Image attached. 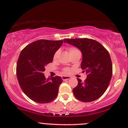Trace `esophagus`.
Masks as SVG:
<instances>
[{
    "label": "esophagus",
    "mask_w": 128,
    "mask_h": 128,
    "mask_svg": "<svg viewBox=\"0 0 128 128\" xmlns=\"http://www.w3.org/2000/svg\"><path fill=\"white\" fill-rule=\"evenodd\" d=\"M70 78V76H62V79L63 80H69Z\"/></svg>",
    "instance_id": "1"
}]
</instances>
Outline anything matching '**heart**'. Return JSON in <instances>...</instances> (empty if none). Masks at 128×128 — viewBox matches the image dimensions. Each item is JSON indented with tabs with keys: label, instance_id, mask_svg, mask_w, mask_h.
Returning <instances> with one entry per match:
<instances>
[{
	"label": "heart",
	"instance_id": "b5f03b06",
	"mask_svg": "<svg viewBox=\"0 0 128 128\" xmlns=\"http://www.w3.org/2000/svg\"><path fill=\"white\" fill-rule=\"evenodd\" d=\"M77 50L76 48H69V54L72 53L73 51H77ZM58 52H56V53L54 54V59H56L57 58V56H58ZM70 71V69H69V68H65V69H64V72H65V73H69Z\"/></svg>",
	"mask_w": 128,
	"mask_h": 128
}]
</instances>
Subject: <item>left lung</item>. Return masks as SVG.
Segmentation results:
<instances>
[{
  "label": "left lung",
  "mask_w": 128,
  "mask_h": 128,
  "mask_svg": "<svg viewBox=\"0 0 128 128\" xmlns=\"http://www.w3.org/2000/svg\"><path fill=\"white\" fill-rule=\"evenodd\" d=\"M64 42L76 46L82 54L81 69L87 74L73 89L75 97L84 102L99 98L106 90L112 78L113 67L108 51L100 42L88 38L65 39Z\"/></svg>",
  "instance_id": "1"
}]
</instances>
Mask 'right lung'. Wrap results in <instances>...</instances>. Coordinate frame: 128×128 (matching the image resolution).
I'll list each match as a JSON object with an SVG mask.
<instances>
[{"label": "right lung", "instance_id": "right-lung-1", "mask_svg": "<svg viewBox=\"0 0 128 128\" xmlns=\"http://www.w3.org/2000/svg\"><path fill=\"white\" fill-rule=\"evenodd\" d=\"M63 40H40L27 45L20 52L16 64V76L22 90L28 98L39 104L54 100L62 82L59 76L46 79L45 66L52 62Z\"/></svg>", "mask_w": 128, "mask_h": 128}]
</instances>
